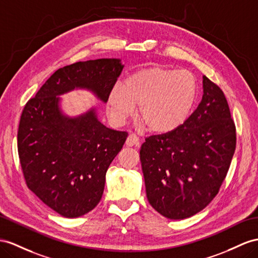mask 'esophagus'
I'll use <instances>...</instances> for the list:
<instances>
[{"mask_svg": "<svg viewBox=\"0 0 258 258\" xmlns=\"http://www.w3.org/2000/svg\"><path fill=\"white\" fill-rule=\"evenodd\" d=\"M138 145V136L136 134H130L126 140V146H137Z\"/></svg>", "mask_w": 258, "mask_h": 258, "instance_id": "34e87169", "label": "esophagus"}]
</instances>
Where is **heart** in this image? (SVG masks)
<instances>
[{
    "mask_svg": "<svg viewBox=\"0 0 258 258\" xmlns=\"http://www.w3.org/2000/svg\"><path fill=\"white\" fill-rule=\"evenodd\" d=\"M197 98V81L192 72L148 68L138 70L117 84L108 97L112 121L123 124L134 114L149 132L170 133L185 123Z\"/></svg>",
    "mask_w": 258,
    "mask_h": 258,
    "instance_id": "heart-1",
    "label": "heart"
}]
</instances>
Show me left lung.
Listing matches in <instances>:
<instances>
[{"mask_svg": "<svg viewBox=\"0 0 258 258\" xmlns=\"http://www.w3.org/2000/svg\"><path fill=\"white\" fill-rule=\"evenodd\" d=\"M197 109L179 128L151 135L141 148L148 202L169 219L200 213L214 200L235 150V124L223 91L206 76Z\"/></svg>", "mask_w": 258, "mask_h": 258, "instance_id": "obj_1", "label": "left lung"}]
</instances>
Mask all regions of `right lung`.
Segmentation results:
<instances>
[{"instance_id": "right-lung-1", "label": "right lung", "mask_w": 258, "mask_h": 258, "mask_svg": "<svg viewBox=\"0 0 258 258\" xmlns=\"http://www.w3.org/2000/svg\"><path fill=\"white\" fill-rule=\"evenodd\" d=\"M122 70L118 58L64 66L25 104L17 148L26 184L63 217H81L99 204L105 173L128 134L105 127L94 110L76 118L64 116L57 96L87 88L107 102Z\"/></svg>"}]
</instances>
